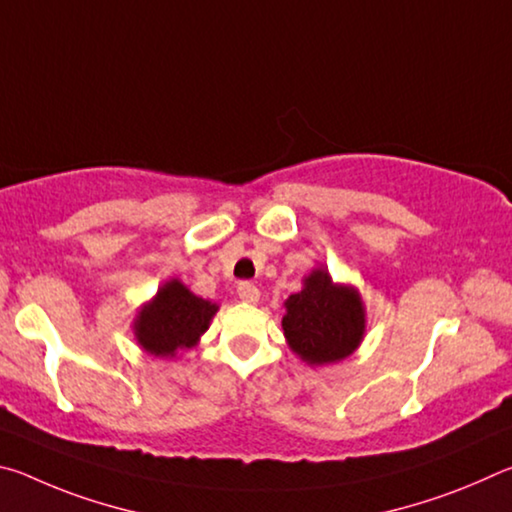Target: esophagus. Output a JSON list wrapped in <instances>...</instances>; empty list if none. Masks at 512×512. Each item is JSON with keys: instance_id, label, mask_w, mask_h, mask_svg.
<instances>
[{"instance_id": "obj_1", "label": "esophagus", "mask_w": 512, "mask_h": 512, "mask_svg": "<svg viewBox=\"0 0 512 512\" xmlns=\"http://www.w3.org/2000/svg\"><path fill=\"white\" fill-rule=\"evenodd\" d=\"M237 293L244 302H257L259 300V289L253 282H239L237 284Z\"/></svg>"}]
</instances>
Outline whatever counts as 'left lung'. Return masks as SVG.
Instances as JSON below:
<instances>
[{"label": "left lung", "mask_w": 512, "mask_h": 512, "mask_svg": "<svg viewBox=\"0 0 512 512\" xmlns=\"http://www.w3.org/2000/svg\"><path fill=\"white\" fill-rule=\"evenodd\" d=\"M282 318L291 350L311 366L341 361L357 350L363 336L359 293L329 280L325 268L311 273L305 289L293 293Z\"/></svg>", "instance_id": "1"}]
</instances>
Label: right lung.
<instances>
[{"mask_svg": "<svg viewBox=\"0 0 512 512\" xmlns=\"http://www.w3.org/2000/svg\"><path fill=\"white\" fill-rule=\"evenodd\" d=\"M216 309L210 300L194 296L185 284L171 280L140 311L135 323L137 341L155 357H173L176 350L192 348Z\"/></svg>", "mask_w": 512, "mask_h": 512, "instance_id": "right-lung-1", "label": "right lung"}]
</instances>
